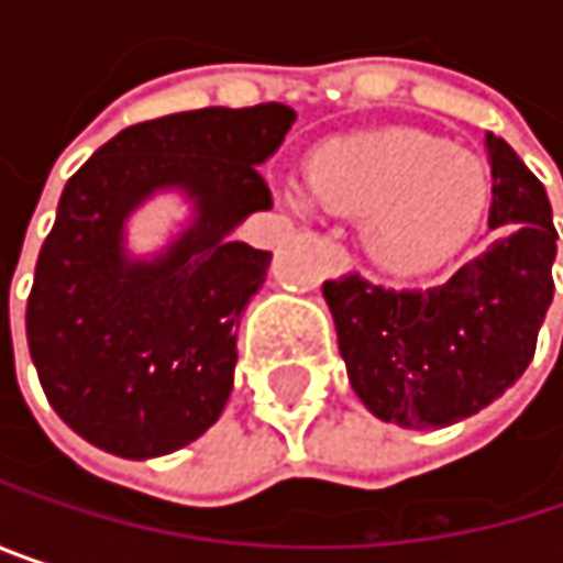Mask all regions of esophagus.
Masks as SVG:
<instances>
[{
  "instance_id": "obj_1",
  "label": "esophagus",
  "mask_w": 563,
  "mask_h": 563,
  "mask_svg": "<svg viewBox=\"0 0 563 563\" xmlns=\"http://www.w3.org/2000/svg\"><path fill=\"white\" fill-rule=\"evenodd\" d=\"M345 267H349V251H345L342 244H332V247H329V271H332V274H342Z\"/></svg>"
}]
</instances>
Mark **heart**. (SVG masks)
I'll return each instance as SVG.
<instances>
[{
    "label": "heart",
    "instance_id": "1",
    "mask_svg": "<svg viewBox=\"0 0 563 563\" xmlns=\"http://www.w3.org/2000/svg\"><path fill=\"white\" fill-rule=\"evenodd\" d=\"M316 205L365 218L368 254L394 274H423L479 228L489 175L470 153L420 130H368L329 143L309 166Z\"/></svg>",
    "mask_w": 563,
    "mask_h": 563
}]
</instances>
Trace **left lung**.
I'll list each match as a JSON object with an SVG mask.
<instances>
[{
    "label": "left lung",
    "instance_id": "left-lung-1",
    "mask_svg": "<svg viewBox=\"0 0 563 563\" xmlns=\"http://www.w3.org/2000/svg\"><path fill=\"white\" fill-rule=\"evenodd\" d=\"M489 238L440 286L322 283L339 352L362 404L397 427H450L521 378L554 296L558 231L544 185L496 133Z\"/></svg>",
    "mask_w": 563,
    "mask_h": 563
}]
</instances>
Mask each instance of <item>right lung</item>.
I'll return each mask as SVG.
<instances>
[{
	"label": "right lung",
	"mask_w": 563,
	"mask_h": 563,
	"mask_svg": "<svg viewBox=\"0 0 563 563\" xmlns=\"http://www.w3.org/2000/svg\"><path fill=\"white\" fill-rule=\"evenodd\" d=\"M292 120L283 103L169 113L126 126L67 178L25 332L48 404L87 443L153 460L221 417L241 312L271 267L231 231L274 205L257 166ZM163 187H178L196 218L163 255L130 258L125 218Z\"/></svg>",
	"instance_id": "obj_1"
}]
</instances>
